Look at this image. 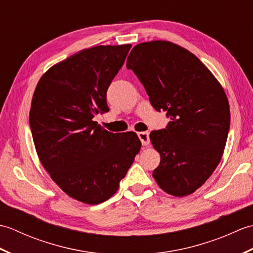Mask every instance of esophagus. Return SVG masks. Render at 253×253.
Wrapping results in <instances>:
<instances>
[{
	"instance_id": "esophagus-1",
	"label": "esophagus",
	"mask_w": 253,
	"mask_h": 253,
	"mask_svg": "<svg viewBox=\"0 0 253 253\" xmlns=\"http://www.w3.org/2000/svg\"><path fill=\"white\" fill-rule=\"evenodd\" d=\"M138 137L139 139L141 140L142 146L147 147L150 144V138H149V133L146 131H141V132H138Z\"/></svg>"
}]
</instances>
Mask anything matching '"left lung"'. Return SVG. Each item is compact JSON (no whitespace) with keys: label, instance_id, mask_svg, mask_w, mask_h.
Here are the masks:
<instances>
[{"label":"left lung","instance_id":"obj_1","mask_svg":"<svg viewBox=\"0 0 253 253\" xmlns=\"http://www.w3.org/2000/svg\"><path fill=\"white\" fill-rule=\"evenodd\" d=\"M126 66L154 109L170 120L150 133L161 155L155 181L169 195H191L215 170L226 144L230 112L224 89L195 54L169 41L133 46Z\"/></svg>","mask_w":253,"mask_h":253}]
</instances>
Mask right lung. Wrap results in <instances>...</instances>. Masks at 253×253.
<instances>
[{
	"mask_svg": "<svg viewBox=\"0 0 253 253\" xmlns=\"http://www.w3.org/2000/svg\"><path fill=\"white\" fill-rule=\"evenodd\" d=\"M131 45H99L52 66L38 83L29 124L41 164L61 189L99 204L117 191L141 142L136 132L113 133L93 117L109 112L106 91Z\"/></svg>",
	"mask_w": 253,
	"mask_h": 253,
	"instance_id": "obj_1",
	"label": "right lung"
}]
</instances>
